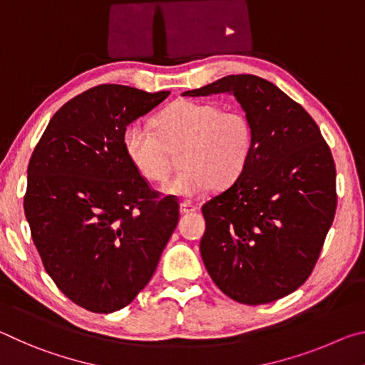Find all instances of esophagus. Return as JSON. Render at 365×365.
Returning a JSON list of instances; mask_svg holds the SVG:
<instances>
[{
    "instance_id": "34e87169",
    "label": "esophagus",
    "mask_w": 365,
    "mask_h": 365,
    "mask_svg": "<svg viewBox=\"0 0 365 365\" xmlns=\"http://www.w3.org/2000/svg\"><path fill=\"white\" fill-rule=\"evenodd\" d=\"M197 207L195 205H191V202H182L180 205V214H191V212H196Z\"/></svg>"
}]
</instances>
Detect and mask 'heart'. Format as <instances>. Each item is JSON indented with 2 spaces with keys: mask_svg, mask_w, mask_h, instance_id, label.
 I'll use <instances>...</instances> for the list:
<instances>
[{
  "mask_svg": "<svg viewBox=\"0 0 365 365\" xmlns=\"http://www.w3.org/2000/svg\"><path fill=\"white\" fill-rule=\"evenodd\" d=\"M122 143L133 168L151 182L169 177V151L182 150L185 169L164 185L163 193L193 200L212 185L225 188L242 177L252 153V127L242 110L182 100L159 114L158 130L143 120L130 123Z\"/></svg>",
  "mask_w": 365,
  "mask_h": 365,
  "instance_id": "obj_1",
  "label": "heart"
}]
</instances>
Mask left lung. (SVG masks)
I'll use <instances>...</instances> for the list:
<instances>
[{
    "mask_svg": "<svg viewBox=\"0 0 365 365\" xmlns=\"http://www.w3.org/2000/svg\"><path fill=\"white\" fill-rule=\"evenodd\" d=\"M228 93L252 127L242 177L202 206L200 251L212 282L242 304L293 293L316 265L336 209L335 163L317 123L274 83L240 73L185 96Z\"/></svg>",
    "mask_w": 365,
    "mask_h": 365,
    "instance_id": "8db88e82",
    "label": "left lung"
}]
</instances>
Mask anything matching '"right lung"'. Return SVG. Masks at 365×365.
<instances>
[{
  "instance_id": "right-lung-1",
  "label": "right lung",
  "mask_w": 365,
  "mask_h": 365,
  "mask_svg": "<svg viewBox=\"0 0 365 365\" xmlns=\"http://www.w3.org/2000/svg\"><path fill=\"white\" fill-rule=\"evenodd\" d=\"M170 91L98 85L49 120L27 169L24 211L45 270L76 304L109 314L135 299L178 224L175 197L148 187L123 132Z\"/></svg>"
}]
</instances>
